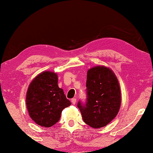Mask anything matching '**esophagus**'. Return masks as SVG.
I'll return each instance as SVG.
<instances>
[{
	"label": "esophagus",
	"instance_id": "1",
	"mask_svg": "<svg viewBox=\"0 0 153 153\" xmlns=\"http://www.w3.org/2000/svg\"><path fill=\"white\" fill-rule=\"evenodd\" d=\"M71 102H72V104H76V98H73V99H72V100H71Z\"/></svg>",
	"mask_w": 153,
	"mask_h": 153
}]
</instances>
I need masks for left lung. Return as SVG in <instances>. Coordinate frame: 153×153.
<instances>
[{
	"label": "left lung",
	"mask_w": 153,
	"mask_h": 153,
	"mask_svg": "<svg viewBox=\"0 0 153 153\" xmlns=\"http://www.w3.org/2000/svg\"><path fill=\"white\" fill-rule=\"evenodd\" d=\"M87 101L78 108L84 122L93 128L108 125L117 116L121 104L118 80L110 68L95 66L87 72Z\"/></svg>",
	"instance_id": "obj_1"
}]
</instances>
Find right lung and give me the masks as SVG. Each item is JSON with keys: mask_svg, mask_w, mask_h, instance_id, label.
<instances>
[{"mask_svg": "<svg viewBox=\"0 0 153 153\" xmlns=\"http://www.w3.org/2000/svg\"><path fill=\"white\" fill-rule=\"evenodd\" d=\"M26 106L31 119L40 126L50 127L60 120L62 111L71 104L63 90L58 85V75L49 71L41 72L29 85Z\"/></svg>", "mask_w": 153, "mask_h": 153, "instance_id": "right-lung-1", "label": "right lung"}]
</instances>
